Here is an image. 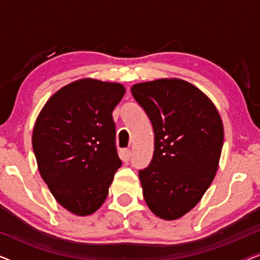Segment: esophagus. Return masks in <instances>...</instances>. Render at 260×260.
<instances>
[{
    "instance_id": "esophagus-1",
    "label": "esophagus",
    "mask_w": 260,
    "mask_h": 260,
    "mask_svg": "<svg viewBox=\"0 0 260 260\" xmlns=\"http://www.w3.org/2000/svg\"><path fill=\"white\" fill-rule=\"evenodd\" d=\"M120 157L124 162H129L130 159V150L129 149H123L122 152H120Z\"/></svg>"
}]
</instances>
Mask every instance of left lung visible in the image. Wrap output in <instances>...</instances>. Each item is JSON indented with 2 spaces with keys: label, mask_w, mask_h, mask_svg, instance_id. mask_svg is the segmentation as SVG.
<instances>
[{
  "label": "left lung",
  "mask_w": 260,
  "mask_h": 260,
  "mask_svg": "<svg viewBox=\"0 0 260 260\" xmlns=\"http://www.w3.org/2000/svg\"><path fill=\"white\" fill-rule=\"evenodd\" d=\"M131 93L155 134L150 165L138 173L144 200L158 218L176 220L197 206L214 179L222 120L204 92L176 78L135 84Z\"/></svg>",
  "instance_id": "left-lung-1"
}]
</instances>
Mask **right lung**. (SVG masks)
I'll return each instance as SVG.
<instances>
[{"instance_id":"add662e5","label":"right lung","mask_w":260,"mask_h":260,"mask_svg":"<svg viewBox=\"0 0 260 260\" xmlns=\"http://www.w3.org/2000/svg\"><path fill=\"white\" fill-rule=\"evenodd\" d=\"M124 93L122 84L86 78L60 88L39 113L31 137L39 172L73 214L99 209L122 166L112 111Z\"/></svg>"}]
</instances>
